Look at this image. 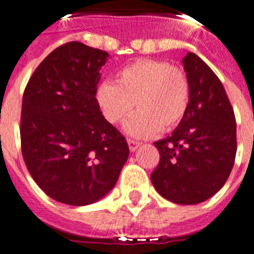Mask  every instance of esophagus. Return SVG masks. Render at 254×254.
I'll return each mask as SVG.
<instances>
[{
	"instance_id": "34e87169",
	"label": "esophagus",
	"mask_w": 254,
	"mask_h": 254,
	"mask_svg": "<svg viewBox=\"0 0 254 254\" xmlns=\"http://www.w3.org/2000/svg\"><path fill=\"white\" fill-rule=\"evenodd\" d=\"M127 143H128L129 151H135V150H136V148L140 146V142H138V140H134V139H128V140H127Z\"/></svg>"
}]
</instances>
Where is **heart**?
Returning <instances> with one entry per match:
<instances>
[{"label":"heart","instance_id":"1","mask_svg":"<svg viewBox=\"0 0 254 254\" xmlns=\"http://www.w3.org/2000/svg\"><path fill=\"white\" fill-rule=\"evenodd\" d=\"M191 87L188 73L166 60L144 59L122 68L116 83L104 81L96 91V100L104 119L111 125L138 110L126 131L132 136L147 138L171 132L188 114Z\"/></svg>","mask_w":254,"mask_h":254}]
</instances>
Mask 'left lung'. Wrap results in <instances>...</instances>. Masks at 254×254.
<instances>
[{"label":"left lung","instance_id":"8db88e82","mask_svg":"<svg viewBox=\"0 0 254 254\" xmlns=\"http://www.w3.org/2000/svg\"><path fill=\"white\" fill-rule=\"evenodd\" d=\"M184 66L190 80L189 111L174 132L155 142L159 163L151 173L162 197L195 205L214 195L233 169L237 135L233 107L206 63L189 52Z\"/></svg>","mask_w":254,"mask_h":254}]
</instances>
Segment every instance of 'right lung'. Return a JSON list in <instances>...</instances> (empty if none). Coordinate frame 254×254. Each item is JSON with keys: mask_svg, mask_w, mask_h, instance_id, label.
<instances>
[{"mask_svg": "<svg viewBox=\"0 0 254 254\" xmlns=\"http://www.w3.org/2000/svg\"><path fill=\"white\" fill-rule=\"evenodd\" d=\"M108 56L79 41L60 45L36 68L22 96L21 151L28 171L47 195L72 206L104 197L129 154L96 100Z\"/></svg>", "mask_w": 254, "mask_h": 254, "instance_id": "add662e5", "label": "right lung"}]
</instances>
